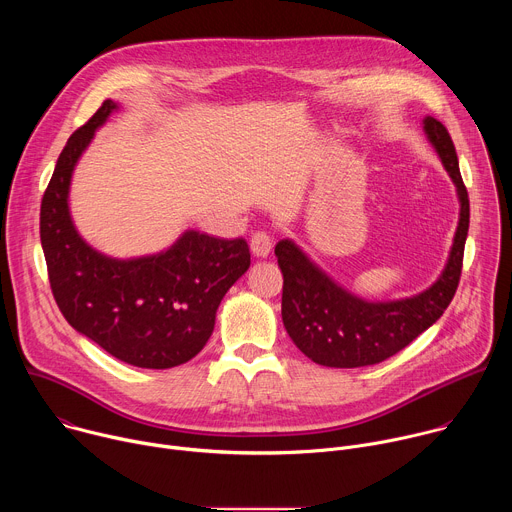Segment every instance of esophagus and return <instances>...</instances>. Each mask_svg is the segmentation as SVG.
<instances>
[{
	"instance_id": "1",
	"label": "esophagus",
	"mask_w": 512,
	"mask_h": 512,
	"mask_svg": "<svg viewBox=\"0 0 512 512\" xmlns=\"http://www.w3.org/2000/svg\"><path fill=\"white\" fill-rule=\"evenodd\" d=\"M251 253L255 255V257H259V259H265L269 253H271V247H273V241H271V237L267 235V233H263V231H259V233H255L253 237H251Z\"/></svg>"
}]
</instances>
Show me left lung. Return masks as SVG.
Wrapping results in <instances>:
<instances>
[{
    "label": "left lung",
    "instance_id": "8db88e82",
    "mask_svg": "<svg viewBox=\"0 0 512 512\" xmlns=\"http://www.w3.org/2000/svg\"><path fill=\"white\" fill-rule=\"evenodd\" d=\"M423 131L456 186L460 218L442 275L421 294L393 302L362 300L322 271L294 241L275 245L283 273V326L294 344L322 367L356 369L383 362L440 320L456 294L470 225L468 190L448 129L427 115Z\"/></svg>",
    "mask_w": 512,
    "mask_h": 512
}]
</instances>
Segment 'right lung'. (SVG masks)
Here are the masks:
<instances>
[{
  "label": "right lung",
  "instance_id": "right-lung-1",
  "mask_svg": "<svg viewBox=\"0 0 512 512\" xmlns=\"http://www.w3.org/2000/svg\"><path fill=\"white\" fill-rule=\"evenodd\" d=\"M119 109L107 99L72 133L40 206V241L54 300L66 322L139 369H172L208 342L216 310L249 269L245 239L184 231L156 255L115 259L93 249L72 223L70 178L95 131Z\"/></svg>",
  "mask_w": 512,
  "mask_h": 512
}]
</instances>
